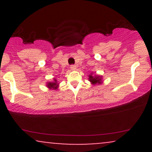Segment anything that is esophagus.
<instances>
[{
  "mask_svg": "<svg viewBox=\"0 0 152 152\" xmlns=\"http://www.w3.org/2000/svg\"><path fill=\"white\" fill-rule=\"evenodd\" d=\"M70 68H71V70H76V66L72 65V66H71Z\"/></svg>",
  "mask_w": 152,
  "mask_h": 152,
  "instance_id": "34e87169",
  "label": "esophagus"
}]
</instances>
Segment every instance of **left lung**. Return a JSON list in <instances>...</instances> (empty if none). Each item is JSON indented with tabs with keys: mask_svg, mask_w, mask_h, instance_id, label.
Returning <instances> with one entry per match:
<instances>
[{
	"mask_svg": "<svg viewBox=\"0 0 152 152\" xmlns=\"http://www.w3.org/2000/svg\"><path fill=\"white\" fill-rule=\"evenodd\" d=\"M88 79L93 85L101 84L102 83V76H97V75L93 76L92 74H91L88 76Z\"/></svg>",
	"mask_w": 152,
	"mask_h": 152,
	"instance_id": "8db88e82",
	"label": "left lung"
}]
</instances>
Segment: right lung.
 <instances>
[{"label": "right lung", "mask_w": 152, "mask_h": 152, "mask_svg": "<svg viewBox=\"0 0 152 152\" xmlns=\"http://www.w3.org/2000/svg\"><path fill=\"white\" fill-rule=\"evenodd\" d=\"M46 86L50 89H57L58 86V83L57 82V80L54 78V81L48 82V83H47Z\"/></svg>", "instance_id": "right-lung-1"}]
</instances>
